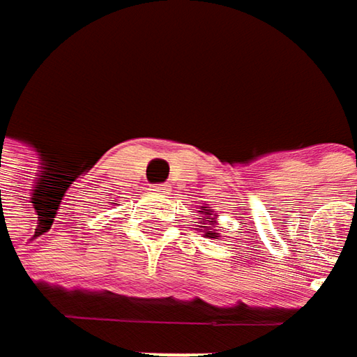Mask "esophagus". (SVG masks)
Returning <instances> with one entry per match:
<instances>
[{"label": "esophagus", "instance_id": "1", "mask_svg": "<svg viewBox=\"0 0 357 357\" xmlns=\"http://www.w3.org/2000/svg\"><path fill=\"white\" fill-rule=\"evenodd\" d=\"M149 190H151L153 194H157V196H165V194H169V185H167V183H153Z\"/></svg>", "mask_w": 357, "mask_h": 357}]
</instances>
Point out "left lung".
<instances>
[{
  "instance_id": "obj_1",
  "label": "left lung",
  "mask_w": 357,
  "mask_h": 357,
  "mask_svg": "<svg viewBox=\"0 0 357 357\" xmlns=\"http://www.w3.org/2000/svg\"><path fill=\"white\" fill-rule=\"evenodd\" d=\"M200 213H204V215H211L213 211H211L208 206H202V211H200ZM204 221H206V217H204ZM200 227H204V225H200ZM206 238H215V240H217L219 236H217V231L213 229V231H206Z\"/></svg>"
}]
</instances>
